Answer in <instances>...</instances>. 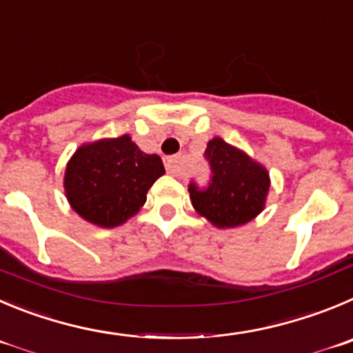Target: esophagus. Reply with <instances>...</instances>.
<instances>
[{
	"label": "esophagus",
	"mask_w": 353,
	"mask_h": 353,
	"mask_svg": "<svg viewBox=\"0 0 353 353\" xmlns=\"http://www.w3.org/2000/svg\"><path fill=\"white\" fill-rule=\"evenodd\" d=\"M165 167H167V172L172 174V176L176 177L183 176V158L181 157L165 158Z\"/></svg>",
	"instance_id": "esophagus-1"
}]
</instances>
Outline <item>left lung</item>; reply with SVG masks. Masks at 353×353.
I'll return each mask as SVG.
<instances>
[{
  "mask_svg": "<svg viewBox=\"0 0 353 353\" xmlns=\"http://www.w3.org/2000/svg\"><path fill=\"white\" fill-rule=\"evenodd\" d=\"M205 158L212 170V183L200 192L190 184V199L196 212L219 230L243 226L265 210L270 192V172L240 148L212 137Z\"/></svg>",
  "mask_w": 353,
  "mask_h": 353,
  "instance_id": "8db88e82",
  "label": "left lung"
}]
</instances>
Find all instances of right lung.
<instances>
[{"label":"right lung","mask_w":353,"mask_h":353,"mask_svg":"<svg viewBox=\"0 0 353 353\" xmlns=\"http://www.w3.org/2000/svg\"><path fill=\"white\" fill-rule=\"evenodd\" d=\"M163 174L161 158L141 151L128 134L83 143L65 163V199L87 223L114 228L139 212Z\"/></svg>","instance_id":"obj_1"}]
</instances>
